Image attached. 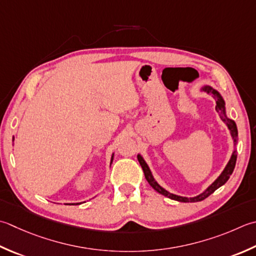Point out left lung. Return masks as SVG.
I'll list each match as a JSON object with an SVG mask.
<instances>
[{"instance_id":"1","label":"left lung","mask_w":256,"mask_h":256,"mask_svg":"<svg viewBox=\"0 0 256 256\" xmlns=\"http://www.w3.org/2000/svg\"><path fill=\"white\" fill-rule=\"evenodd\" d=\"M202 91H205L206 93H211L213 95V98L216 100V106H215V110H216V112L220 114V118H221L222 121L228 125V128L230 130V132H231L232 135V138L234 141V145H236V141H238V128H236V124L233 121V120L228 118L226 116V111H225V102L222 98V95L220 94L216 90H214L212 86H210V85H204L202 88ZM236 158H238V154L236 151H233L232 153V156L230 158L228 163L226 164V166L223 170V172L221 173V175L215 180V181L210 185V186L205 190L204 192H202L201 194L196 195V196L194 198H185V196H180V195L176 194H173V193H170L166 190L163 188L161 185H160L156 181H155L151 170H150L148 165L146 164V162L144 161V158H142L141 154H138V160L140 164H141V166L143 168V172L145 175V178H146V181L148 182V184L151 185V186L155 190V191L158 192L160 194L164 195V196H166L171 200H174V201H178V202H184V203H193V202H200V201H203V200L206 198L208 196H210L213 192L216 191L218 188H221L222 185H224L225 183L228 182V180L231 176V174L234 171V168H235V163H236Z\"/></svg>"}]
</instances>
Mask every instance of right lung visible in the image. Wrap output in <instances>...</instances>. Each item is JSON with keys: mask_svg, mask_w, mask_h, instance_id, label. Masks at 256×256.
I'll use <instances>...</instances> for the list:
<instances>
[{"mask_svg": "<svg viewBox=\"0 0 256 256\" xmlns=\"http://www.w3.org/2000/svg\"><path fill=\"white\" fill-rule=\"evenodd\" d=\"M113 158H114V154H112V158H111V164H112V162H113ZM73 204H75V203H73ZM78 204H80V203H76V205Z\"/></svg>", "mask_w": 256, "mask_h": 256, "instance_id": "obj_1", "label": "right lung"}]
</instances>
